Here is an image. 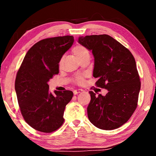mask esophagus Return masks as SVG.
Instances as JSON below:
<instances>
[{
    "mask_svg": "<svg viewBox=\"0 0 156 156\" xmlns=\"http://www.w3.org/2000/svg\"><path fill=\"white\" fill-rule=\"evenodd\" d=\"M83 91L82 89H75V90H73V94L74 95H77L78 94L80 93V92Z\"/></svg>",
    "mask_w": 156,
    "mask_h": 156,
    "instance_id": "esophagus-1",
    "label": "esophagus"
}]
</instances>
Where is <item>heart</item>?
<instances>
[{"mask_svg": "<svg viewBox=\"0 0 156 156\" xmlns=\"http://www.w3.org/2000/svg\"><path fill=\"white\" fill-rule=\"evenodd\" d=\"M72 51L73 54H74L75 56L78 58H80L81 56H84V55L89 54L88 50L85 47L82 46V45H76V47H73ZM83 80H84L83 76H78L77 77H76V81H77V83H83Z\"/></svg>", "mask_w": 156, "mask_h": 156, "instance_id": "b5f03b06", "label": "heart"}]
</instances>
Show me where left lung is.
<instances>
[{"label":"left lung","mask_w":156,"mask_h":156,"mask_svg":"<svg viewBox=\"0 0 156 156\" xmlns=\"http://www.w3.org/2000/svg\"><path fill=\"white\" fill-rule=\"evenodd\" d=\"M78 43L92 51L96 84L107 89L106 96L89 91L88 118L104 130L120 127L137 107L140 81L134 57L128 49L107 34L80 36Z\"/></svg>","instance_id":"1"}]
</instances>
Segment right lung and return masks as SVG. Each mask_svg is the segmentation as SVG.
Masks as SVG:
<instances>
[{"label": "right lung", "instance_id": "1", "mask_svg": "<svg viewBox=\"0 0 156 156\" xmlns=\"http://www.w3.org/2000/svg\"><path fill=\"white\" fill-rule=\"evenodd\" d=\"M74 41L72 36L41 40L29 49L15 81V90L25 122L37 131L51 133L64 122L65 109L72 91L49 90L47 83L59 73V62Z\"/></svg>", "mask_w": 156, "mask_h": 156}]
</instances>
